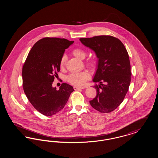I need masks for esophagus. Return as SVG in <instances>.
<instances>
[{"label":"esophagus","mask_w":158,"mask_h":158,"mask_svg":"<svg viewBox=\"0 0 158 158\" xmlns=\"http://www.w3.org/2000/svg\"><path fill=\"white\" fill-rule=\"evenodd\" d=\"M73 88H74L75 90H79V89H82L84 88V87H79V86H74Z\"/></svg>","instance_id":"obj_1"}]
</instances>
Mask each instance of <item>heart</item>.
Wrapping results in <instances>:
<instances>
[{"mask_svg":"<svg viewBox=\"0 0 158 158\" xmlns=\"http://www.w3.org/2000/svg\"><path fill=\"white\" fill-rule=\"evenodd\" d=\"M73 54L80 60H83L85 58L86 54V52L81 48H75L73 51ZM66 60V56L65 54L63 55L61 57L60 65L61 67H63L65 64ZM88 64L92 66L93 64L92 62H89ZM90 75L88 71H83L81 72H73L70 73L67 77L69 82L77 86L83 85L85 82L90 78Z\"/></svg>","mask_w":158,"mask_h":158,"instance_id":"b5f03b06","label":"heart"}]
</instances>
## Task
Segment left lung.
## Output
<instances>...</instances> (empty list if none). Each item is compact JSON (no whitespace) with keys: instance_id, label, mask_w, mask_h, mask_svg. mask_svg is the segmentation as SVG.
Masks as SVG:
<instances>
[{"instance_id":"1","label":"left lung","mask_w":158,"mask_h":158,"mask_svg":"<svg viewBox=\"0 0 158 158\" xmlns=\"http://www.w3.org/2000/svg\"><path fill=\"white\" fill-rule=\"evenodd\" d=\"M79 40L93 50L98 59L92 81L99 85H94L97 96L89 101L90 105L99 112L110 113L121 104L131 82V67L127 50L120 40L110 35Z\"/></svg>"}]
</instances>
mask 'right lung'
<instances>
[{"mask_svg": "<svg viewBox=\"0 0 158 158\" xmlns=\"http://www.w3.org/2000/svg\"><path fill=\"white\" fill-rule=\"evenodd\" d=\"M74 41L64 38H44L33 45L23 68V88L31 104L38 112L52 116L60 111L74 90L68 83L59 90L52 86L60 71L61 57Z\"/></svg>", "mask_w": 158, "mask_h": 158, "instance_id": "1", "label": "right lung"}]
</instances>
